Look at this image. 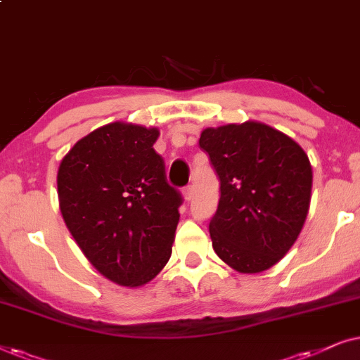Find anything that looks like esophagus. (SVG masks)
<instances>
[{"label": "esophagus", "instance_id": "1", "mask_svg": "<svg viewBox=\"0 0 360 360\" xmlns=\"http://www.w3.org/2000/svg\"><path fill=\"white\" fill-rule=\"evenodd\" d=\"M183 198L186 202H189V200L193 199V186H186V188L183 189Z\"/></svg>", "mask_w": 360, "mask_h": 360}]
</instances>
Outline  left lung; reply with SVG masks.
<instances>
[{"label":"left lung","instance_id":"obj_1","mask_svg":"<svg viewBox=\"0 0 360 360\" xmlns=\"http://www.w3.org/2000/svg\"><path fill=\"white\" fill-rule=\"evenodd\" d=\"M199 146L220 181L219 205L209 222L215 253L238 273L276 265L308 215V155L293 138L260 122L205 128Z\"/></svg>","mask_w":360,"mask_h":360}]
</instances>
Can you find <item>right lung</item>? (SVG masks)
<instances>
[{"instance_id":"add662e5","label":"right lung","mask_w":360,"mask_h":360,"mask_svg":"<svg viewBox=\"0 0 360 360\" xmlns=\"http://www.w3.org/2000/svg\"><path fill=\"white\" fill-rule=\"evenodd\" d=\"M160 130L113 122L80 138L57 171L59 209L87 260L120 286L138 288L169 260L181 194L155 151Z\"/></svg>"}]
</instances>
